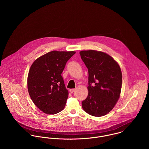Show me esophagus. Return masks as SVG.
<instances>
[{
  "mask_svg": "<svg viewBox=\"0 0 149 149\" xmlns=\"http://www.w3.org/2000/svg\"><path fill=\"white\" fill-rule=\"evenodd\" d=\"M75 91H76V89H69V92L70 93H73L75 92Z\"/></svg>",
  "mask_w": 149,
  "mask_h": 149,
  "instance_id": "34e87169",
  "label": "esophagus"
}]
</instances>
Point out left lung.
Instances as JSON below:
<instances>
[{
  "label": "left lung",
  "mask_w": 149,
  "mask_h": 149,
  "mask_svg": "<svg viewBox=\"0 0 149 149\" xmlns=\"http://www.w3.org/2000/svg\"><path fill=\"white\" fill-rule=\"evenodd\" d=\"M80 54L89 74L88 95L82 107L92 116H103L113 109L120 97V68L112 57L102 52L83 50Z\"/></svg>",
  "instance_id": "obj_1"
}]
</instances>
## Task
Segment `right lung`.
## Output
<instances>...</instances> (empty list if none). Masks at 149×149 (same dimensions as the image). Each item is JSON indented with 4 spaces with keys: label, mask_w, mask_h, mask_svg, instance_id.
<instances>
[{
    "label": "right lung",
    "mask_w": 149,
    "mask_h": 149,
    "mask_svg": "<svg viewBox=\"0 0 149 149\" xmlns=\"http://www.w3.org/2000/svg\"><path fill=\"white\" fill-rule=\"evenodd\" d=\"M74 51H52L31 65L27 77L29 95L40 110L56 114L64 109L68 97L61 73Z\"/></svg>",
    "instance_id": "add662e5"
}]
</instances>
